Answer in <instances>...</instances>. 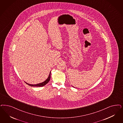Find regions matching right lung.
Listing matches in <instances>:
<instances>
[{"label": "right lung", "instance_id": "obj_1", "mask_svg": "<svg viewBox=\"0 0 123 123\" xmlns=\"http://www.w3.org/2000/svg\"><path fill=\"white\" fill-rule=\"evenodd\" d=\"M51 75V72H50V73H49V76L48 77V78H47V79L45 81H44V82H43V83H40V84H36V85H30L29 84H28V83H26L27 85H30V86H34V87H42V86H44L45 85H46L47 84L49 81L50 80V75Z\"/></svg>", "mask_w": 123, "mask_h": 123}]
</instances>
